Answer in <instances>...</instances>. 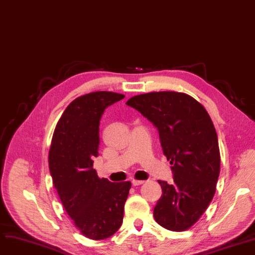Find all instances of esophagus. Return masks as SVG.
<instances>
[{
    "instance_id": "1",
    "label": "esophagus",
    "mask_w": 255,
    "mask_h": 255,
    "mask_svg": "<svg viewBox=\"0 0 255 255\" xmlns=\"http://www.w3.org/2000/svg\"><path fill=\"white\" fill-rule=\"evenodd\" d=\"M144 181H139V180H132V185L133 186H138V185H141L143 184Z\"/></svg>"
}]
</instances>
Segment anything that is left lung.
<instances>
[{
    "mask_svg": "<svg viewBox=\"0 0 255 255\" xmlns=\"http://www.w3.org/2000/svg\"><path fill=\"white\" fill-rule=\"evenodd\" d=\"M126 104L158 129L172 165L173 183L158 181L162 195L154 208L156 222L172 232L190 229L212 202L220 172L218 137L208 112L179 92L140 94Z\"/></svg>",
    "mask_w": 255,
    "mask_h": 255,
    "instance_id": "1",
    "label": "left lung"
}]
</instances>
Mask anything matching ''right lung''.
<instances>
[{"label": "right lung", "instance_id": "add662e5", "mask_svg": "<svg viewBox=\"0 0 255 255\" xmlns=\"http://www.w3.org/2000/svg\"><path fill=\"white\" fill-rule=\"evenodd\" d=\"M125 96L99 91L73 100L53 132L48 154L52 183L77 230L92 240L113 236L122 225L131 183L100 179L93 168L98 156L99 124L107 106Z\"/></svg>", "mask_w": 255, "mask_h": 255}]
</instances>
